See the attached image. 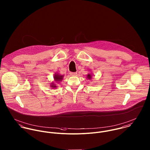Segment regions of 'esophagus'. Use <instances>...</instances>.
I'll use <instances>...</instances> for the list:
<instances>
[{
    "instance_id": "obj_1",
    "label": "esophagus",
    "mask_w": 150,
    "mask_h": 150,
    "mask_svg": "<svg viewBox=\"0 0 150 150\" xmlns=\"http://www.w3.org/2000/svg\"><path fill=\"white\" fill-rule=\"evenodd\" d=\"M70 74L71 76H76L77 75V73H74V72H71Z\"/></svg>"
}]
</instances>
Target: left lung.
<instances>
[{"mask_svg": "<svg viewBox=\"0 0 150 150\" xmlns=\"http://www.w3.org/2000/svg\"><path fill=\"white\" fill-rule=\"evenodd\" d=\"M86 78L88 79V80H91L92 78V75L91 73H88L87 75H86Z\"/></svg>", "mask_w": 150, "mask_h": 150, "instance_id": "obj_1", "label": "left lung"}]
</instances>
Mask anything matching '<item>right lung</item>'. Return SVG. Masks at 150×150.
Instances as JSON below:
<instances>
[{"label": "right lung", "instance_id": "right-lung-1", "mask_svg": "<svg viewBox=\"0 0 150 150\" xmlns=\"http://www.w3.org/2000/svg\"><path fill=\"white\" fill-rule=\"evenodd\" d=\"M64 75H61L59 73H55L54 76V82H52L50 83V86L52 88V89H56L58 86V84H59L62 80L64 79Z\"/></svg>", "mask_w": 150, "mask_h": 150}]
</instances>
